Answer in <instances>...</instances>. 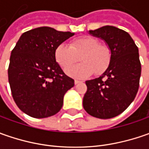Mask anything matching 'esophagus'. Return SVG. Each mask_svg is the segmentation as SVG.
<instances>
[{
  "mask_svg": "<svg viewBox=\"0 0 149 149\" xmlns=\"http://www.w3.org/2000/svg\"><path fill=\"white\" fill-rule=\"evenodd\" d=\"M81 82V81H79V80H74V84H79Z\"/></svg>",
  "mask_w": 149,
  "mask_h": 149,
  "instance_id": "34e87169",
  "label": "esophagus"
}]
</instances>
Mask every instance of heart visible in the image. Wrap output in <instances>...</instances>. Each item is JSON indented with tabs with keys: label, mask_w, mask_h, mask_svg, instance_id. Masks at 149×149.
I'll use <instances>...</instances> for the list:
<instances>
[{
	"label": "heart",
	"mask_w": 149,
	"mask_h": 149,
	"mask_svg": "<svg viewBox=\"0 0 149 149\" xmlns=\"http://www.w3.org/2000/svg\"><path fill=\"white\" fill-rule=\"evenodd\" d=\"M79 56L81 64L67 69L65 73L74 79H81L90 76L94 71L97 74L104 71L110 62L111 50L95 38L83 36L74 40L70 45L60 44L54 51L55 60L62 69L73 65Z\"/></svg>",
	"instance_id": "heart-1"
}]
</instances>
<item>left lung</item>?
<instances>
[{"mask_svg":"<svg viewBox=\"0 0 149 149\" xmlns=\"http://www.w3.org/2000/svg\"><path fill=\"white\" fill-rule=\"evenodd\" d=\"M89 34L105 42L111 50V59L100 77L85 82L84 109L98 118L116 117L130 105L139 90V49L128 32L115 26H103L89 31Z\"/></svg>","mask_w":149,"mask_h":149,"instance_id":"left-lung-1","label":"left lung"}]
</instances>
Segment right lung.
<instances>
[{
    "mask_svg": "<svg viewBox=\"0 0 149 149\" xmlns=\"http://www.w3.org/2000/svg\"><path fill=\"white\" fill-rule=\"evenodd\" d=\"M74 33L43 26L25 32L12 49L8 68L11 94L18 108L36 118L60 111L74 81L54 58L56 47Z\"/></svg>",
    "mask_w": 149,
    "mask_h": 149,
    "instance_id": "1",
    "label": "right lung"
}]
</instances>
